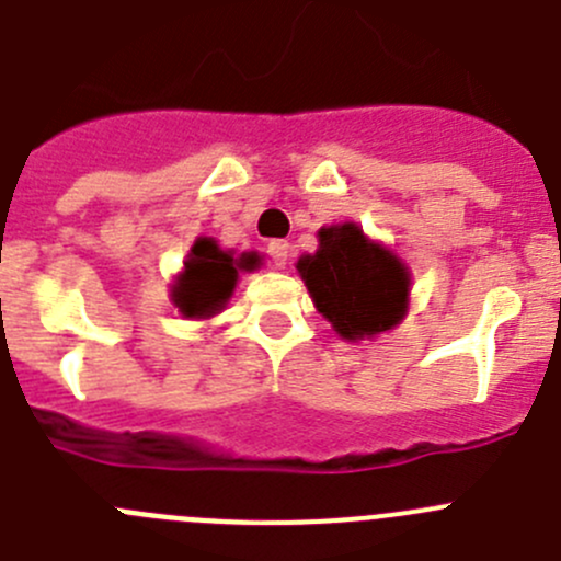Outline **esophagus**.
Returning <instances> with one entry per match:
<instances>
[{
	"instance_id": "obj_1",
	"label": "esophagus",
	"mask_w": 561,
	"mask_h": 561,
	"mask_svg": "<svg viewBox=\"0 0 561 561\" xmlns=\"http://www.w3.org/2000/svg\"><path fill=\"white\" fill-rule=\"evenodd\" d=\"M266 253H270L272 264H275L277 270H286V264H289L291 259V244L286 242V239H275V242H270Z\"/></svg>"
}]
</instances>
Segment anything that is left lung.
Returning a JSON list of instances; mask_svg holds the SVG:
<instances>
[{"label": "left lung", "instance_id": "1", "mask_svg": "<svg viewBox=\"0 0 561 561\" xmlns=\"http://www.w3.org/2000/svg\"><path fill=\"white\" fill-rule=\"evenodd\" d=\"M317 311L346 341L375 339L408 313L410 272L355 222L319 231V250L297 261Z\"/></svg>", "mask_w": 561, "mask_h": 561}]
</instances>
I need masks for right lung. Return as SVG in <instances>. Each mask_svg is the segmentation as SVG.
Wrapping results in <instances>:
<instances>
[{"mask_svg":"<svg viewBox=\"0 0 561 561\" xmlns=\"http://www.w3.org/2000/svg\"><path fill=\"white\" fill-rule=\"evenodd\" d=\"M259 253H242L233 259L231 250L209 237H197L184 261V272L173 284V306L190 319H209L226 308L237 286L239 272L259 266Z\"/></svg>","mask_w":561,"mask_h":561,"instance_id":"1","label":"right lung"}]
</instances>
